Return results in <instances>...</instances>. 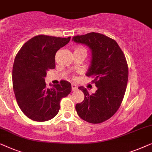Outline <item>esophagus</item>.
<instances>
[{
  "label": "esophagus",
  "mask_w": 152,
  "mask_h": 152,
  "mask_svg": "<svg viewBox=\"0 0 152 152\" xmlns=\"http://www.w3.org/2000/svg\"><path fill=\"white\" fill-rule=\"evenodd\" d=\"M77 89H78V87L76 86V85L74 84V83H72V91H76Z\"/></svg>",
  "instance_id": "esophagus-1"
}]
</instances>
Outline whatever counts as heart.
I'll use <instances>...</instances> for the list:
<instances>
[{
    "label": "heart",
    "instance_id": "heart-1",
    "mask_svg": "<svg viewBox=\"0 0 152 152\" xmlns=\"http://www.w3.org/2000/svg\"><path fill=\"white\" fill-rule=\"evenodd\" d=\"M75 51H84V52H87L86 50H85L84 48H83V47H78V48L76 49Z\"/></svg>",
    "mask_w": 152,
    "mask_h": 152
}]
</instances>
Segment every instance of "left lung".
<instances>
[{"mask_svg":"<svg viewBox=\"0 0 152 152\" xmlns=\"http://www.w3.org/2000/svg\"><path fill=\"white\" fill-rule=\"evenodd\" d=\"M72 41L90 50L91 61L86 76L94 78L97 87L91 94L84 87H78L85 98L76 104L77 114L88 123H102L116 112L125 95L128 80L125 56L114 40L99 33L74 36Z\"/></svg>","mask_w":152,"mask_h":152,"instance_id":"obj_1","label":"left lung"}]
</instances>
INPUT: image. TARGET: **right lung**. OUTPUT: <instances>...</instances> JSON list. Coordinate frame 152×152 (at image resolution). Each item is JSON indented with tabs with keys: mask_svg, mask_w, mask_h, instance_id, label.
<instances>
[{
	"mask_svg": "<svg viewBox=\"0 0 152 152\" xmlns=\"http://www.w3.org/2000/svg\"><path fill=\"white\" fill-rule=\"evenodd\" d=\"M71 37L36 36L23 45L14 59L12 71L13 89L19 107L34 121L43 122L55 117L61 98L72 91L71 83L46 86L45 78L55 68V55L69 42Z\"/></svg>",
	"mask_w": 152,
	"mask_h": 152,
	"instance_id": "1",
	"label": "right lung"
}]
</instances>
